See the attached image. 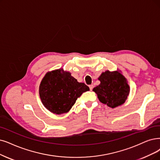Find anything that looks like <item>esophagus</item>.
Returning a JSON list of instances; mask_svg holds the SVG:
<instances>
[{"label": "esophagus", "instance_id": "34e87169", "mask_svg": "<svg viewBox=\"0 0 160 160\" xmlns=\"http://www.w3.org/2000/svg\"><path fill=\"white\" fill-rule=\"evenodd\" d=\"M93 87H94V85H89V88H90V90H91V91L92 90Z\"/></svg>", "mask_w": 160, "mask_h": 160}]
</instances>
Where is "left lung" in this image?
Listing matches in <instances>:
<instances>
[{
  "instance_id": "left-lung-1",
  "label": "left lung",
  "mask_w": 160,
  "mask_h": 160,
  "mask_svg": "<svg viewBox=\"0 0 160 160\" xmlns=\"http://www.w3.org/2000/svg\"><path fill=\"white\" fill-rule=\"evenodd\" d=\"M100 84L93 88L99 100L112 108L123 104L130 92L125 77L119 71H106L98 78Z\"/></svg>"
}]
</instances>
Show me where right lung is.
I'll use <instances>...</instances> for the list:
<instances>
[{
  "label": "right lung",
  "instance_id": "right-lung-1",
  "mask_svg": "<svg viewBox=\"0 0 160 160\" xmlns=\"http://www.w3.org/2000/svg\"><path fill=\"white\" fill-rule=\"evenodd\" d=\"M89 91L83 82H79L62 69L48 72L39 86V96L44 106L53 113L68 112L80 96Z\"/></svg>",
  "mask_w": 160,
  "mask_h": 160
}]
</instances>
